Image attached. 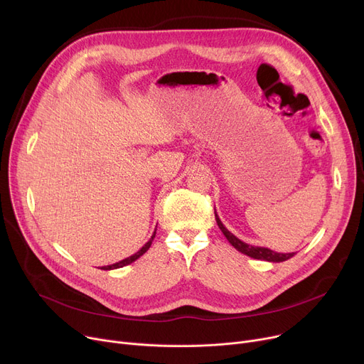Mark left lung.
Masks as SVG:
<instances>
[{
	"mask_svg": "<svg viewBox=\"0 0 364 364\" xmlns=\"http://www.w3.org/2000/svg\"><path fill=\"white\" fill-rule=\"evenodd\" d=\"M215 216H216V222H218V226L220 228V230L223 232V235L226 237V240L232 244L233 248H237L240 252L248 255V257L251 259H257V260H264V262H272V263H281V262H285L291 257H294L295 252H276V251H272L269 248H264V247H254V245H250V244H245L244 241H241L240 238L235 237V235L232 232H229L225 225L222 223V220L219 219L218 213L215 210Z\"/></svg>",
	"mask_w": 364,
	"mask_h": 364,
	"instance_id": "obj_1",
	"label": "left lung"
}]
</instances>
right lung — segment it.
Returning a JSON list of instances; mask_svg holds the SVG:
<instances>
[{
	"label": "right lung",
	"instance_id": "add662e5",
	"mask_svg": "<svg viewBox=\"0 0 364 364\" xmlns=\"http://www.w3.org/2000/svg\"><path fill=\"white\" fill-rule=\"evenodd\" d=\"M157 228V226H156ZM154 237H156V230H154V233L151 235V238H149V241L138 251V252H135V254H132L131 257H127V259H124V260H120L119 263H114V264H110V266H102L101 269L102 270H113V269H120V267H123V266H127V264H131V263H134L135 260H138L142 254H145L146 251H148V248L151 247V244H153V241H154Z\"/></svg>",
	"mask_w": 364,
	"mask_h": 364
}]
</instances>
